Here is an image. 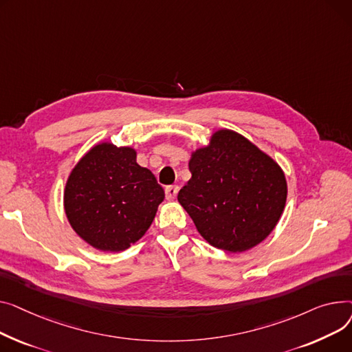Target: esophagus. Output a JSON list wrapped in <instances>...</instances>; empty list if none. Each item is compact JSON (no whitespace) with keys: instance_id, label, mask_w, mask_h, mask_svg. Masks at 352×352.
I'll use <instances>...</instances> for the list:
<instances>
[{"instance_id":"34e87169","label":"esophagus","mask_w":352,"mask_h":352,"mask_svg":"<svg viewBox=\"0 0 352 352\" xmlns=\"http://www.w3.org/2000/svg\"><path fill=\"white\" fill-rule=\"evenodd\" d=\"M177 192H179L177 186H168V188H166V199L173 200L177 196Z\"/></svg>"}]
</instances>
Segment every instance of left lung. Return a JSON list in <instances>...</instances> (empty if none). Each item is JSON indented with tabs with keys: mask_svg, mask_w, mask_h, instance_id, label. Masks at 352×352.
Listing matches in <instances>:
<instances>
[{
	"mask_svg": "<svg viewBox=\"0 0 352 352\" xmlns=\"http://www.w3.org/2000/svg\"><path fill=\"white\" fill-rule=\"evenodd\" d=\"M192 177L177 200L210 245L243 253L276 229L287 200L280 164L232 129H217L190 152Z\"/></svg>",
	"mask_w": 352,
	"mask_h": 352,
	"instance_id": "left-lung-1",
	"label": "left lung"
}]
</instances>
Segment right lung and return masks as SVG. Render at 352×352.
Masks as SVG:
<instances>
[{
  "label": "right lung",
  "mask_w": 352,
  "mask_h": 352,
  "mask_svg": "<svg viewBox=\"0 0 352 352\" xmlns=\"http://www.w3.org/2000/svg\"><path fill=\"white\" fill-rule=\"evenodd\" d=\"M131 146L99 142L71 170L64 210L72 230L100 252L129 249L151 227L164 190Z\"/></svg>",
  "instance_id": "obj_1"
}]
</instances>
